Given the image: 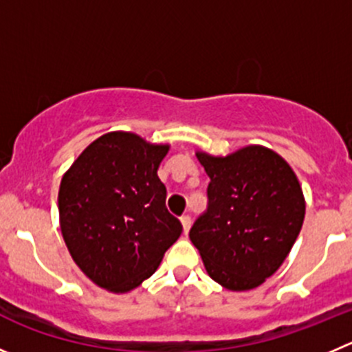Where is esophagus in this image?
<instances>
[{"label":"esophagus","instance_id":"1","mask_svg":"<svg viewBox=\"0 0 352 352\" xmlns=\"http://www.w3.org/2000/svg\"><path fill=\"white\" fill-rule=\"evenodd\" d=\"M182 224H183V232L188 233L190 226H192V217H190V216H182Z\"/></svg>","mask_w":352,"mask_h":352}]
</instances>
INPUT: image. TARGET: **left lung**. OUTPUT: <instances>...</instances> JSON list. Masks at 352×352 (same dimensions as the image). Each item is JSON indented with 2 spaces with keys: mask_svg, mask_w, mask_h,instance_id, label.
I'll return each mask as SVG.
<instances>
[{
  "mask_svg": "<svg viewBox=\"0 0 352 352\" xmlns=\"http://www.w3.org/2000/svg\"><path fill=\"white\" fill-rule=\"evenodd\" d=\"M195 155L210 178L209 206L190 240L214 282L233 292L256 289L282 266L302 228L299 179L283 157L261 145Z\"/></svg>",
  "mask_w": 352,
  "mask_h": 352,
  "instance_id": "left-lung-1",
  "label": "left lung"
}]
</instances>
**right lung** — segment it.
<instances>
[{
    "label": "right lung",
    "mask_w": 352,
    "mask_h": 352,
    "mask_svg": "<svg viewBox=\"0 0 352 352\" xmlns=\"http://www.w3.org/2000/svg\"><path fill=\"white\" fill-rule=\"evenodd\" d=\"M169 145L112 131L63 174L60 230L74 263L102 289L126 294L150 278L183 226L166 209L157 176Z\"/></svg>",
    "instance_id": "1"
}]
</instances>
